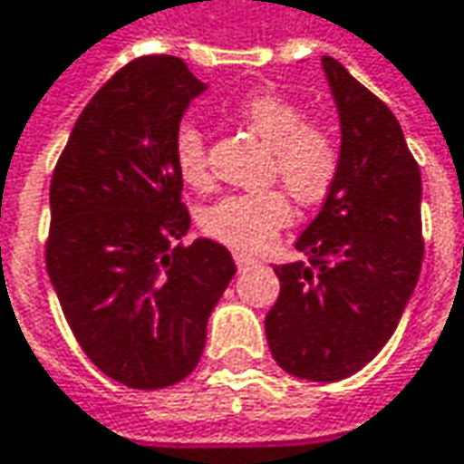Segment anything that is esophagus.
Instances as JSON below:
<instances>
[{"label":"esophagus","mask_w":464,"mask_h":464,"mask_svg":"<svg viewBox=\"0 0 464 464\" xmlns=\"http://www.w3.org/2000/svg\"><path fill=\"white\" fill-rule=\"evenodd\" d=\"M235 264H237V266H248V264H253V256H246V253H235Z\"/></svg>","instance_id":"1"}]
</instances>
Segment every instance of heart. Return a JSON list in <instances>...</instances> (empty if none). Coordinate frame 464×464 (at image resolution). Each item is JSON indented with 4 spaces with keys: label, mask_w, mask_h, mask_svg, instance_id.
Instances as JSON below:
<instances>
[{
    "label": "heart",
    "mask_w": 464,
    "mask_h": 464,
    "mask_svg": "<svg viewBox=\"0 0 464 464\" xmlns=\"http://www.w3.org/2000/svg\"><path fill=\"white\" fill-rule=\"evenodd\" d=\"M237 118L269 148V179H280L301 206L322 203L341 174V142L314 121H306L293 100L258 92L237 102ZM177 171L192 187L211 182L208 142L195 123H179L171 140ZM287 195L269 187L261 192H232L214 200L200 214V229L218 243L237 250H264L290 221Z\"/></svg>",
    "instance_id": "1"
}]
</instances>
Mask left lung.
Returning a JSON list of instances; mask_svg holds the SVG:
<instances>
[{"label":"left lung","instance_id":"1","mask_svg":"<svg viewBox=\"0 0 464 464\" xmlns=\"http://www.w3.org/2000/svg\"><path fill=\"white\" fill-rule=\"evenodd\" d=\"M341 116V174L295 240L306 261L282 264L266 341L285 372L335 382L393 335L422 266L420 166L391 108L322 57Z\"/></svg>","mask_w":464,"mask_h":464}]
</instances>
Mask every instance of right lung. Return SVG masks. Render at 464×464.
I'll use <instances>...</instances> for the list:
<instances>
[{"label": "right lung", "mask_w": 464, "mask_h": 464, "mask_svg": "<svg viewBox=\"0 0 464 464\" xmlns=\"http://www.w3.org/2000/svg\"><path fill=\"white\" fill-rule=\"evenodd\" d=\"M203 89L179 57L131 60L89 100L52 174L44 258L63 314L94 367L140 391L198 367L237 272L214 240L182 243L171 140Z\"/></svg>", "instance_id": "obj_1"}]
</instances>
